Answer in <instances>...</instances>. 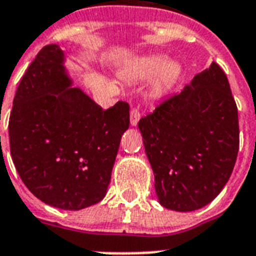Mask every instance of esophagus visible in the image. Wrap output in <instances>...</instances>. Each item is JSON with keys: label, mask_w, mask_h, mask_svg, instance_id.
I'll use <instances>...</instances> for the list:
<instances>
[{"label": "esophagus", "mask_w": 256, "mask_h": 256, "mask_svg": "<svg viewBox=\"0 0 256 256\" xmlns=\"http://www.w3.org/2000/svg\"><path fill=\"white\" fill-rule=\"evenodd\" d=\"M140 117H142V114H140L139 109H136V108L132 109V112H130V124H132V126H136L139 120H140Z\"/></svg>", "instance_id": "esophagus-1"}]
</instances>
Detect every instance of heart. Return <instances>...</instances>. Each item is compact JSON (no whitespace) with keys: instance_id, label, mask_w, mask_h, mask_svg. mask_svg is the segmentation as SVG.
<instances>
[{"instance_id":"heart-1","label":"heart","mask_w":256,"mask_h":256,"mask_svg":"<svg viewBox=\"0 0 256 256\" xmlns=\"http://www.w3.org/2000/svg\"><path fill=\"white\" fill-rule=\"evenodd\" d=\"M159 78H158L156 89L162 90L168 86H171L176 81L178 76V66L176 63H166V60L162 58H154V59L144 60L138 67L139 76H146V74H152L155 72H159Z\"/></svg>"}]
</instances>
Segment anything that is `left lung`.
Here are the masks:
<instances>
[{"label": "left lung", "instance_id": "obj_1", "mask_svg": "<svg viewBox=\"0 0 256 256\" xmlns=\"http://www.w3.org/2000/svg\"><path fill=\"white\" fill-rule=\"evenodd\" d=\"M138 128L164 208L192 212L214 200L240 150L238 109L217 63L163 100Z\"/></svg>", "mask_w": 256, "mask_h": 256}]
</instances>
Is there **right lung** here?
<instances>
[{
    "label": "right lung",
    "mask_w": 256,
    "mask_h": 256,
    "mask_svg": "<svg viewBox=\"0 0 256 256\" xmlns=\"http://www.w3.org/2000/svg\"><path fill=\"white\" fill-rule=\"evenodd\" d=\"M63 51L44 46L20 80L9 120L10 154L20 178L51 206L80 210L106 194L130 106L102 109L68 88Z\"/></svg>",
    "instance_id": "1"
}]
</instances>
